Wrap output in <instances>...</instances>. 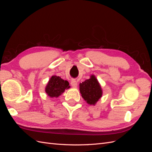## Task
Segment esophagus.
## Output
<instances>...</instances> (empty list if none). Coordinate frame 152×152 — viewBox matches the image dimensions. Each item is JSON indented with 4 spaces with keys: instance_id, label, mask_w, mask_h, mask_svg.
<instances>
[{
    "instance_id": "1",
    "label": "esophagus",
    "mask_w": 152,
    "mask_h": 152,
    "mask_svg": "<svg viewBox=\"0 0 152 152\" xmlns=\"http://www.w3.org/2000/svg\"><path fill=\"white\" fill-rule=\"evenodd\" d=\"M70 84H71V86L73 87H77V82L75 80H74V79H72V80Z\"/></svg>"
}]
</instances>
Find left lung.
Returning <instances> with one entry per match:
<instances>
[{
    "mask_svg": "<svg viewBox=\"0 0 152 152\" xmlns=\"http://www.w3.org/2000/svg\"><path fill=\"white\" fill-rule=\"evenodd\" d=\"M79 86L82 97L89 104L95 105L102 98V89L94 75H92L90 79L82 82L79 84Z\"/></svg>",
    "mask_w": 152,
    "mask_h": 152,
    "instance_id": "left-lung-1",
    "label": "left lung"
}]
</instances>
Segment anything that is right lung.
<instances>
[{"label": "right lung", "mask_w": 152, "mask_h": 152, "mask_svg": "<svg viewBox=\"0 0 152 152\" xmlns=\"http://www.w3.org/2000/svg\"><path fill=\"white\" fill-rule=\"evenodd\" d=\"M70 87L67 80H63L58 76L53 75L49 80L45 91L49 97L58 98Z\"/></svg>", "instance_id": "obj_1"}]
</instances>
